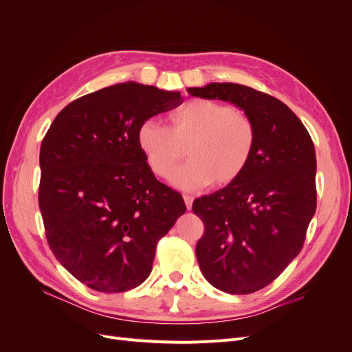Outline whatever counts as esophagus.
<instances>
[{
    "instance_id": "esophagus-1",
    "label": "esophagus",
    "mask_w": 352,
    "mask_h": 352,
    "mask_svg": "<svg viewBox=\"0 0 352 352\" xmlns=\"http://www.w3.org/2000/svg\"><path fill=\"white\" fill-rule=\"evenodd\" d=\"M184 199H185V204H186V208L190 210L192 208V202H194V197L192 195H184Z\"/></svg>"
}]
</instances>
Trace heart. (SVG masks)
<instances>
[{
    "label": "heart",
    "mask_w": 352,
    "mask_h": 352,
    "mask_svg": "<svg viewBox=\"0 0 352 352\" xmlns=\"http://www.w3.org/2000/svg\"><path fill=\"white\" fill-rule=\"evenodd\" d=\"M168 127L145 120L136 142L153 173L167 177L180 158L189 157L172 175L182 189L226 186L247 170L257 144L248 114L214 100L195 98L168 114Z\"/></svg>",
    "instance_id": "b5f03b06"
}]
</instances>
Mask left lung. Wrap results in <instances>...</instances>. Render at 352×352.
Instances as JSON below:
<instances>
[{"label":"left lung","instance_id":"8db88e82","mask_svg":"<svg viewBox=\"0 0 352 352\" xmlns=\"http://www.w3.org/2000/svg\"><path fill=\"white\" fill-rule=\"evenodd\" d=\"M188 92L233 104L257 129L247 170L192 204L206 228L195 250L201 273L223 292L252 294L278 278L302 248L316 212L314 144L295 113L269 94L229 82Z\"/></svg>","mask_w":352,"mask_h":352}]
</instances>
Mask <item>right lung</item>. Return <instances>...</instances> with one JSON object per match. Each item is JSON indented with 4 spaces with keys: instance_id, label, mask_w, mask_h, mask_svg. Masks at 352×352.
Returning a JSON list of instances; mask_svg holds the SVG:
<instances>
[{
    "instance_id": "add662e5",
    "label": "right lung",
    "mask_w": 352,
    "mask_h": 352,
    "mask_svg": "<svg viewBox=\"0 0 352 352\" xmlns=\"http://www.w3.org/2000/svg\"><path fill=\"white\" fill-rule=\"evenodd\" d=\"M184 98L136 82L116 83L63 109L41 144L39 210L56 258L98 292L140 286L158 241L186 211L155 179L138 146L140 124Z\"/></svg>"
}]
</instances>
